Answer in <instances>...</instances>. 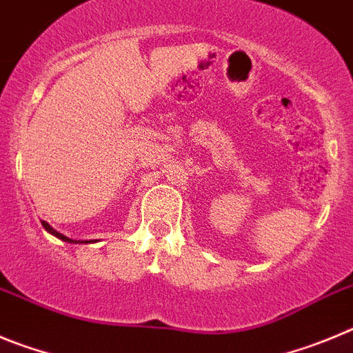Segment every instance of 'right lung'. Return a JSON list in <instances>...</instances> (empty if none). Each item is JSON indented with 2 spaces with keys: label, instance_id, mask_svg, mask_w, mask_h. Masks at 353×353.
I'll use <instances>...</instances> for the list:
<instances>
[{
  "label": "right lung",
  "instance_id": "right-lung-1",
  "mask_svg": "<svg viewBox=\"0 0 353 353\" xmlns=\"http://www.w3.org/2000/svg\"><path fill=\"white\" fill-rule=\"evenodd\" d=\"M42 225H43V228H46V230L49 232V234H52V236L59 237V239H61V241H66V243H77V241H74V239H68V237H66V236H63V234H59L58 230H54V228L50 227V225L47 223V221H42ZM79 243H88V241H79Z\"/></svg>",
  "mask_w": 353,
  "mask_h": 353
}]
</instances>
